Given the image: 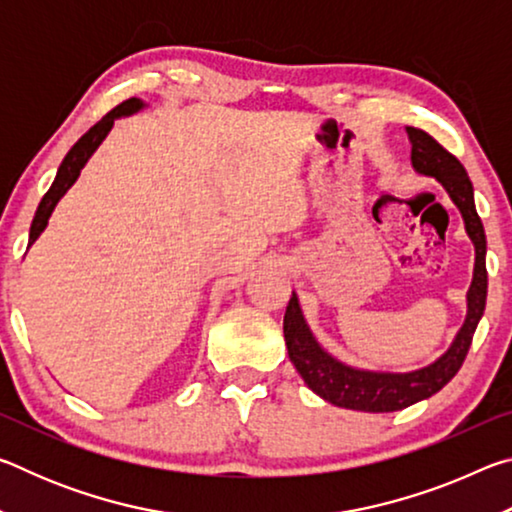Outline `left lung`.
<instances>
[{"label": "left lung", "instance_id": "left-lung-1", "mask_svg": "<svg viewBox=\"0 0 512 512\" xmlns=\"http://www.w3.org/2000/svg\"><path fill=\"white\" fill-rule=\"evenodd\" d=\"M411 142V164L415 173L438 180L452 203L463 216L465 232L474 244V273L467 289V314L465 323L458 329L447 352L429 363V366L409 372H381L348 366L329 354L316 341L305 314H302L296 291L289 300L284 314V341H287L289 359L305 384L325 402L341 409L366 411V413H391L406 406L422 402L438 393L458 368L463 366L465 354L470 350L474 329L479 325L488 296V271H485V232L476 214L474 187L461 162L445 151L431 135L420 128L406 126Z\"/></svg>", "mask_w": 512, "mask_h": 512}]
</instances>
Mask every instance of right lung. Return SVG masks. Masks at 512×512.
<instances>
[{
    "label": "right lung",
    "instance_id": "right-lung-1",
    "mask_svg": "<svg viewBox=\"0 0 512 512\" xmlns=\"http://www.w3.org/2000/svg\"><path fill=\"white\" fill-rule=\"evenodd\" d=\"M146 108V103L142 99H128L124 103H119L115 110H110L106 117H103L99 124H94L88 133H85L79 142H76L69 153L65 155V160L60 162L58 173L54 178V183H51L49 192L42 196V201L36 210V216H33V223H31V230H29V248L36 244V239L45 232L47 223H49V216L51 212L56 210V205L60 198L67 194V189L76 183V178L81 176V169L88 164V160L92 158V153L99 149V144L106 140V135L112 131V126H115V119L119 117H128V115H135V112H140Z\"/></svg>",
    "mask_w": 512,
    "mask_h": 512
}]
</instances>
